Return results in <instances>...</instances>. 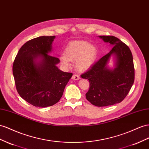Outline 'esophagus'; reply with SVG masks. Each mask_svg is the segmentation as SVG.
Segmentation results:
<instances>
[{"instance_id": "34e87169", "label": "esophagus", "mask_w": 149, "mask_h": 149, "mask_svg": "<svg viewBox=\"0 0 149 149\" xmlns=\"http://www.w3.org/2000/svg\"><path fill=\"white\" fill-rule=\"evenodd\" d=\"M72 79L73 80H78L80 79L79 76L78 75H76V74H73V76H72Z\"/></svg>"}]
</instances>
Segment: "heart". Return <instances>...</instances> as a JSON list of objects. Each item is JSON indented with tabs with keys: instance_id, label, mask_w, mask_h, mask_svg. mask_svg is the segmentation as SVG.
<instances>
[{
	"instance_id": "b5f03b06",
	"label": "heart",
	"mask_w": 149,
	"mask_h": 149,
	"mask_svg": "<svg viewBox=\"0 0 149 149\" xmlns=\"http://www.w3.org/2000/svg\"><path fill=\"white\" fill-rule=\"evenodd\" d=\"M97 54V48L90 45L89 42L74 41L67 45L65 54L60 57V61L66 68L71 66L70 61H75L76 70L79 72H84L95 63Z\"/></svg>"
}]
</instances>
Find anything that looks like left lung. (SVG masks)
Returning a JSON list of instances; mask_svg holds the SVG:
<instances>
[{
  "instance_id": "1",
  "label": "left lung",
  "mask_w": 149,
  "mask_h": 149,
  "mask_svg": "<svg viewBox=\"0 0 149 149\" xmlns=\"http://www.w3.org/2000/svg\"><path fill=\"white\" fill-rule=\"evenodd\" d=\"M104 42L112 46L111 51L81 75L90 82L86 98L96 107H106L120 103L130 91L135 78L133 56L130 48L115 36H100ZM114 59L113 68L107 66L110 58Z\"/></svg>"
}]
</instances>
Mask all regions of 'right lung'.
Returning a JSON list of instances; mask_svg holds the SVG:
<instances>
[{
	"label": "right lung",
	"instance_id": "right-lung-1",
	"mask_svg": "<svg viewBox=\"0 0 149 149\" xmlns=\"http://www.w3.org/2000/svg\"><path fill=\"white\" fill-rule=\"evenodd\" d=\"M56 36H40L26 42L19 50L13 63L16 89L21 97L37 107L58 103L73 76L56 66L57 57L49 55Z\"/></svg>",
	"mask_w": 149,
	"mask_h": 149
}]
</instances>
